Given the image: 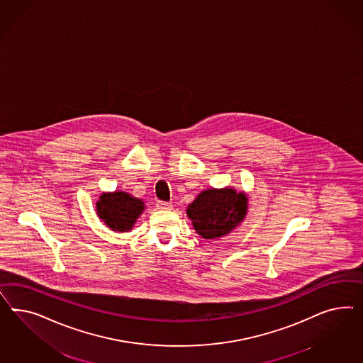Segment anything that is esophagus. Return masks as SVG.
Segmentation results:
<instances>
[{
  "label": "esophagus",
  "instance_id": "obj_1",
  "mask_svg": "<svg viewBox=\"0 0 363 363\" xmlns=\"http://www.w3.org/2000/svg\"><path fill=\"white\" fill-rule=\"evenodd\" d=\"M173 205L170 202H164V201H157V209L172 210Z\"/></svg>",
  "mask_w": 363,
  "mask_h": 363
}]
</instances>
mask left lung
<instances>
[{
  "instance_id": "obj_1",
  "label": "left lung",
  "mask_w": 363,
  "mask_h": 363,
  "mask_svg": "<svg viewBox=\"0 0 363 363\" xmlns=\"http://www.w3.org/2000/svg\"><path fill=\"white\" fill-rule=\"evenodd\" d=\"M246 213V194L231 187L203 190L186 209L194 230L205 240L229 234L241 223Z\"/></svg>"
}]
</instances>
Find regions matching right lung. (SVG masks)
<instances>
[{
    "label": "right lung",
    "mask_w": 363,
    "mask_h": 363,
    "mask_svg": "<svg viewBox=\"0 0 363 363\" xmlns=\"http://www.w3.org/2000/svg\"><path fill=\"white\" fill-rule=\"evenodd\" d=\"M96 206L99 218L110 230L121 233L132 230L135 220L145 210L143 199L125 191L102 193Z\"/></svg>",
    "instance_id": "1"
}]
</instances>
